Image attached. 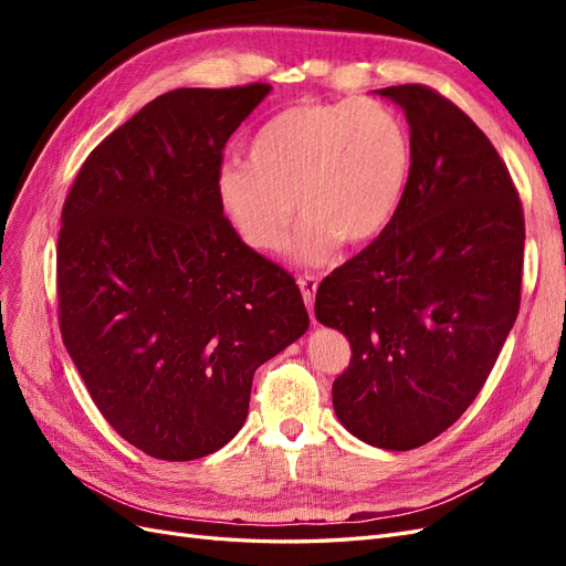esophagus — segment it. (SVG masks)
I'll return each instance as SVG.
<instances>
[{
    "label": "esophagus",
    "instance_id": "obj_1",
    "mask_svg": "<svg viewBox=\"0 0 566 566\" xmlns=\"http://www.w3.org/2000/svg\"><path fill=\"white\" fill-rule=\"evenodd\" d=\"M297 285H300V290H302V297H304L306 310H310V316H312V321H314V310H312V304H314V295H316L318 281H316L314 276H310V273H304V276H300V279H297Z\"/></svg>",
    "mask_w": 566,
    "mask_h": 566
}]
</instances>
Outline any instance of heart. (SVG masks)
Returning a JSON list of instances; mask_svg holds the SVG:
<instances>
[{"label": "heart", "instance_id": "b5f03b06", "mask_svg": "<svg viewBox=\"0 0 566 566\" xmlns=\"http://www.w3.org/2000/svg\"><path fill=\"white\" fill-rule=\"evenodd\" d=\"M410 177L401 115L375 98L304 101L252 134L248 163L214 179L219 210L256 252H279L297 210L293 256L328 264L342 241L366 245L397 217Z\"/></svg>", "mask_w": 566, "mask_h": 566}]
</instances>
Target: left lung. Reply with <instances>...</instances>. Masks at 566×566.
<instances>
[{"instance_id":"1","label":"left lung","mask_w":566,"mask_h":566,"mask_svg":"<svg viewBox=\"0 0 566 566\" xmlns=\"http://www.w3.org/2000/svg\"><path fill=\"white\" fill-rule=\"evenodd\" d=\"M410 127V177L389 229L335 269L316 318L352 345L333 382L345 430L408 451L465 413L515 325L524 214L510 172L472 119L422 87L375 90Z\"/></svg>"}]
</instances>
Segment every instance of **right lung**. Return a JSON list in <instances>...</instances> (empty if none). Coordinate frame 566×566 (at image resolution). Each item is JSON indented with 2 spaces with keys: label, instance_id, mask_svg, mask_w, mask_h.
Segmentation results:
<instances>
[{
  "label": "right lung",
  "instance_id": "1",
  "mask_svg": "<svg viewBox=\"0 0 566 566\" xmlns=\"http://www.w3.org/2000/svg\"><path fill=\"white\" fill-rule=\"evenodd\" d=\"M271 84L153 98L84 160L61 214L63 345L132 447L196 460L248 418L252 375L310 328L287 271L221 214V150Z\"/></svg>",
  "mask_w": 566,
  "mask_h": 566
}]
</instances>
